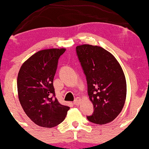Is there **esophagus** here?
Returning a JSON list of instances; mask_svg holds the SVG:
<instances>
[{
	"label": "esophagus",
	"instance_id": "34e87169",
	"mask_svg": "<svg viewBox=\"0 0 149 149\" xmlns=\"http://www.w3.org/2000/svg\"><path fill=\"white\" fill-rule=\"evenodd\" d=\"M73 104H74L75 105H76V106L79 105V104H80V99L77 98L76 100L74 101V102H73Z\"/></svg>",
	"mask_w": 149,
	"mask_h": 149
}]
</instances>
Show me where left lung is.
I'll list each match as a JSON object with an SVG mask.
<instances>
[{"label":"left lung","instance_id":"obj_1","mask_svg":"<svg viewBox=\"0 0 149 149\" xmlns=\"http://www.w3.org/2000/svg\"><path fill=\"white\" fill-rule=\"evenodd\" d=\"M76 52L95 109L88 119L99 125L111 123L121 112L126 100L127 84L122 67L111 53L100 46L80 45Z\"/></svg>","mask_w":149,"mask_h":149}]
</instances>
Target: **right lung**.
<instances>
[{"instance_id":"1","label":"right lung","mask_w":149,"mask_h":149,"mask_svg":"<svg viewBox=\"0 0 149 149\" xmlns=\"http://www.w3.org/2000/svg\"><path fill=\"white\" fill-rule=\"evenodd\" d=\"M65 51V48L38 51L23 63L19 71V100L27 116L40 127L58 125L70 109L54 97L53 86L58 60Z\"/></svg>"}]
</instances>
